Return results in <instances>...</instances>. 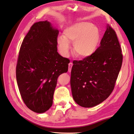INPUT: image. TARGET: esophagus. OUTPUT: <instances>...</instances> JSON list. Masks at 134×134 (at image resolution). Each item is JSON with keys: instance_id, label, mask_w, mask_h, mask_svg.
<instances>
[{"instance_id": "esophagus-1", "label": "esophagus", "mask_w": 134, "mask_h": 134, "mask_svg": "<svg viewBox=\"0 0 134 134\" xmlns=\"http://www.w3.org/2000/svg\"><path fill=\"white\" fill-rule=\"evenodd\" d=\"M72 65H73V63H72V62H70L69 63V68H68V71L69 72H71V69H72Z\"/></svg>"}]
</instances>
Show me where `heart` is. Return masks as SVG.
Returning a JSON list of instances; mask_svg holds the SVG:
<instances>
[{"mask_svg":"<svg viewBox=\"0 0 134 134\" xmlns=\"http://www.w3.org/2000/svg\"><path fill=\"white\" fill-rule=\"evenodd\" d=\"M100 32L91 23L80 21L68 27L63 32V38L57 39V44L63 55L68 54V43H74L73 49L77 56L85 59L95 52L99 44Z\"/></svg>","mask_w":134,"mask_h":134,"instance_id":"1","label":"heart"}]
</instances>
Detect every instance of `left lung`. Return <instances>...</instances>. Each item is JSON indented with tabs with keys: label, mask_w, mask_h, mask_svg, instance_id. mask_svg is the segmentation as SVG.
<instances>
[{
	"label": "left lung",
	"mask_w": 134,
	"mask_h": 134,
	"mask_svg": "<svg viewBox=\"0 0 134 134\" xmlns=\"http://www.w3.org/2000/svg\"><path fill=\"white\" fill-rule=\"evenodd\" d=\"M100 44L91 56L73 62L72 93L75 102L83 107L97 105L110 95L122 66V49L110 26H107Z\"/></svg>",
	"instance_id": "left-lung-1"
}]
</instances>
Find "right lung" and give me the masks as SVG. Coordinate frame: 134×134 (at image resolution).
Instances as JSON below:
<instances>
[{
	"label": "right lung",
	"instance_id": "add662e5",
	"mask_svg": "<svg viewBox=\"0 0 134 134\" xmlns=\"http://www.w3.org/2000/svg\"><path fill=\"white\" fill-rule=\"evenodd\" d=\"M58 35L49 21L35 23L20 47L17 84L24 104L35 113H44L52 106L57 79L68 69L70 60L57 52Z\"/></svg>",
	"mask_w": 134,
	"mask_h": 134
}]
</instances>
